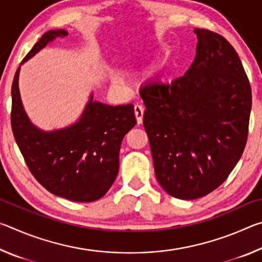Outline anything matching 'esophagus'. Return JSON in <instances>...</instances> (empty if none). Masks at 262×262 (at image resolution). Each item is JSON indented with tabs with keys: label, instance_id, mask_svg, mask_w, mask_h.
I'll return each mask as SVG.
<instances>
[{
	"label": "esophagus",
	"instance_id": "obj_1",
	"mask_svg": "<svg viewBox=\"0 0 262 262\" xmlns=\"http://www.w3.org/2000/svg\"><path fill=\"white\" fill-rule=\"evenodd\" d=\"M134 112H135V117H136V121L137 123H142V121H143V113H144V108L143 106L142 105H135L134 106Z\"/></svg>",
	"mask_w": 262,
	"mask_h": 262
}]
</instances>
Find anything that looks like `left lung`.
Listing matches in <instances>:
<instances>
[{
    "label": "left lung",
    "instance_id": "left-lung-1",
    "mask_svg": "<svg viewBox=\"0 0 262 262\" xmlns=\"http://www.w3.org/2000/svg\"><path fill=\"white\" fill-rule=\"evenodd\" d=\"M196 54L184 76L140 89L155 174L171 196L195 200L224 183L245 149L252 92L227 39L195 29Z\"/></svg>",
    "mask_w": 262,
    "mask_h": 262
}]
</instances>
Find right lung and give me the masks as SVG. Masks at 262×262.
I'll return each mask as SVG.
<instances>
[{
	"label": "right lung",
	"mask_w": 262,
	"mask_h": 262,
	"mask_svg": "<svg viewBox=\"0 0 262 262\" xmlns=\"http://www.w3.org/2000/svg\"><path fill=\"white\" fill-rule=\"evenodd\" d=\"M68 35L63 29L50 30L24 57L20 66L48 43ZM15 74L11 88V127L25 163L48 192L76 202L103 198L119 172L123 137L135 126L134 106H111L90 99L78 120L60 129L42 130L33 125L20 99Z\"/></svg>",
	"instance_id": "obj_1"
}]
</instances>
